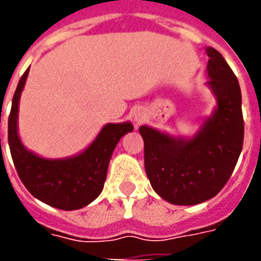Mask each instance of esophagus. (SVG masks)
<instances>
[{
	"mask_svg": "<svg viewBox=\"0 0 261 261\" xmlns=\"http://www.w3.org/2000/svg\"><path fill=\"white\" fill-rule=\"evenodd\" d=\"M133 120H134L136 124L142 123V121L145 120V113H144V110H141V109H136V110L133 112Z\"/></svg>",
	"mask_w": 261,
	"mask_h": 261,
	"instance_id": "1",
	"label": "esophagus"
}]
</instances>
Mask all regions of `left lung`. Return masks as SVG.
Listing matches in <instances>:
<instances>
[{"mask_svg": "<svg viewBox=\"0 0 261 261\" xmlns=\"http://www.w3.org/2000/svg\"><path fill=\"white\" fill-rule=\"evenodd\" d=\"M208 81L217 105L193 137L172 136L141 125L144 162L151 186L175 205H194L213 198L229 180L243 145L242 93L228 63L213 47Z\"/></svg>", "mask_w": 261, "mask_h": 261, "instance_id": "left-lung-1", "label": "left lung"}]
</instances>
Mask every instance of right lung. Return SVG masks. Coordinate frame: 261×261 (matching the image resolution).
<instances>
[{"instance_id":"right-lung-1","label":"right lung","mask_w":261,"mask_h":261,"mask_svg":"<svg viewBox=\"0 0 261 261\" xmlns=\"http://www.w3.org/2000/svg\"><path fill=\"white\" fill-rule=\"evenodd\" d=\"M28 74L29 69L16 86L8 119L9 149L16 172L32 196L44 204L65 211L84 208L102 193L114 148L134 127L130 121L108 123L82 152L67 158H43L23 145L18 133L19 100Z\"/></svg>"}]
</instances>
